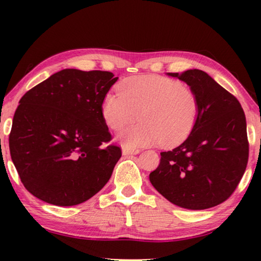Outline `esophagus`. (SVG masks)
<instances>
[{
  "mask_svg": "<svg viewBox=\"0 0 261 261\" xmlns=\"http://www.w3.org/2000/svg\"><path fill=\"white\" fill-rule=\"evenodd\" d=\"M140 152V149L138 148H122V154L123 155H132V154H138V153Z\"/></svg>",
  "mask_w": 261,
  "mask_h": 261,
  "instance_id": "34e87169",
  "label": "esophagus"
}]
</instances>
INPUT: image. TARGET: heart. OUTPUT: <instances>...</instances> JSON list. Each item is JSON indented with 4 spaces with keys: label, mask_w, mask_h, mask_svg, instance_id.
<instances>
[{
    "label": "heart",
    "mask_w": 261,
    "mask_h": 261,
    "mask_svg": "<svg viewBox=\"0 0 261 261\" xmlns=\"http://www.w3.org/2000/svg\"><path fill=\"white\" fill-rule=\"evenodd\" d=\"M109 91L101 103L107 126L120 130L137 119L140 125L127 127L116 140L126 148L160 144L173 147L194 129L199 114V99L192 89L171 78L141 74L129 77Z\"/></svg>",
    "instance_id": "heart-1"
}]
</instances>
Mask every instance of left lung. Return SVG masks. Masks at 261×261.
<instances>
[{"label": "left lung", "mask_w": 261, "mask_h": 261, "mask_svg": "<svg viewBox=\"0 0 261 261\" xmlns=\"http://www.w3.org/2000/svg\"><path fill=\"white\" fill-rule=\"evenodd\" d=\"M198 96L199 114L190 135L162 152L149 181L174 205L203 210L219 205L237 189L248 162L246 116L240 102L202 70L167 73Z\"/></svg>", "instance_id": "left-lung-1"}]
</instances>
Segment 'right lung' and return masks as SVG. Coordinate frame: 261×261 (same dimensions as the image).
I'll use <instances>...</instances> for the list:
<instances>
[{
    "label": "right lung",
    "mask_w": 261,
    "mask_h": 261,
    "mask_svg": "<svg viewBox=\"0 0 261 261\" xmlns=\"http://www.w3.org/2000/svg\"><path fill=\"white\" fill-rule=\"evenodd\" d=\"M119 77L108 71L65 69L20 99L9 135L24 188L59 206L81 204L112 177L121 149L112 140L101 103Z\"/></svg>",
    "instance_id": "obj_1"
}]
</instances>
